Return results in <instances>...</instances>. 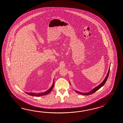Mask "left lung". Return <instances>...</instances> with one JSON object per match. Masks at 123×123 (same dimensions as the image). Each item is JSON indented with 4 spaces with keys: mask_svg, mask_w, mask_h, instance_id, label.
<instances>
[{
    "mask_svg": "<svg viewBox=\"0 0 123 123\" xmlns=\"http://www.w3.org/2000/svg\"><path fill=\"white\" fill-rule=\"evenodd\" d=\"M109 71H110V69H109V72H108V74L107 75L105 78V80L103 81V82L101 83L99 86H97V87H96V88H95L94 89H93L91 91L89 92H87V93H82V92H79L77 91H76V92H77L78 93H79L80 94L84 95H89L92 94L94 93L95 92H96L97 91L98 89H99L101 87H102L105 84V83H106L107 80L108 79V78L109 77Z\"/></svg>",
    "mask_w": 123,
    "mask_h": 123,
    "instance_id": "left-lung-1",
    "label": "left lung"
}]
</instances>
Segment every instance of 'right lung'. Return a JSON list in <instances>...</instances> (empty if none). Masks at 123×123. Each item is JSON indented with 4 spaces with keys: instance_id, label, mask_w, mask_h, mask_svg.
I'll list each match as a JSON object with an SVG mask.
<instances>
[{
    "instance_id": "1",
    "label": "right lung",
    "mask_w": 123,
    "mask_h": 123,
    "mask_svg": "<svg viewBox=\"0 0 123 123\" xmlns=\"http://www.w3.org/2000/svg\"><path fill=\"white\" fill-rule=\"evenodd\" d=\"M54 80L53 82V85L52 86L51 88L49 89L48 90H47V91L43 92H41V93H28V92H26L27 94L31 95V96H36V97H39V96H43V95H45L49 93L51 91L52 89L53 88L54 86Z\"/></svg>"
}]
</instances>
